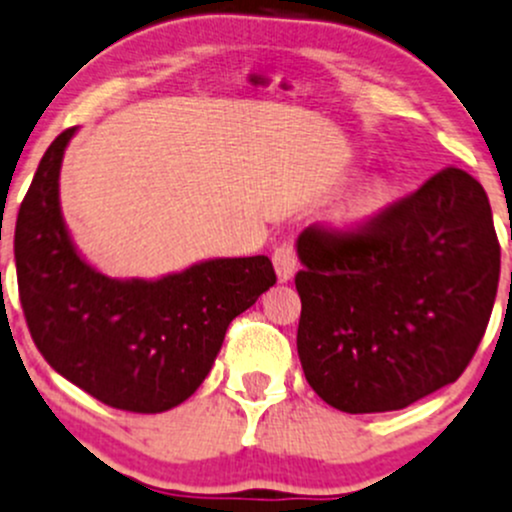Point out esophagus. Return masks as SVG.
Instances as JSON below:
<instances>
[{"mask_svg":"<svg viewBox=\"0 0 512 512\" xmlns=\"http://www.w3.org/2000/svg\"><path fill=\"white\" fill-rule=\"evenodd\" d=\"M272 262H274V270H277L279 282H287V279H292L294 272H297V267H299L297 252H294V247L289 245V242H282V245L274 247Z\"/></svg>","mask_w":512,"mask_h":512,"instance_id":"esophagus-1","label":"esophagus"}]
</instances>
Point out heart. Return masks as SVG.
<instances>
[{"label":"heart","mask_w":512,"mask_h":512,"mask_svg":"<svg viewBox=\"0 0 512 512\" xmlns=\"http://www.w3.org/2000/svg\"><path fill=\"white\" fill-rule=\"evenodd\" d=\"M395 198V186L387 179H375L353 193L341 211L336 213V223L346 230H358L378 218Z\"/></svg>","instance_id":"1"}]
</instances>
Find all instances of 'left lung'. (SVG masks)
Masks as SVG:
<instances>
[{"label": "left lung", "mask_w": 512, "mask_h": 512, "mask_svg": "<svg viewBox=\"0 0 512 512\" xmlns=\"http://www.w3.org/2000/svg\"><path fill=\"white\" fill-rule=\"evenodd\" d=\"M297 348L316 395L348 414L392 412L456 383L498 292L491 203L446 166L358 230L311 225Z\"/></svg>", "instance_id": "1"}]
</instances>
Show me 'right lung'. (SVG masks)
<instances>
[{"instance_id": "1", "label": "right lung", "mask_w": 512, "mask_h": 512, "mask_svg": "<svg viewBox=\"0 0 512 512\" xmlns=\"http://www.w3.org/2000/svg\"><path fill=\"white\" fill-rule=\"evenodd\" d=\"M75 127L43 154L14 233L26 326L56 373L115 410L154 414L206 380L230 321L277 282L270 257H228L157 282L110 279L75 252L58 174Z\"/></svg>"}]
</instances>
